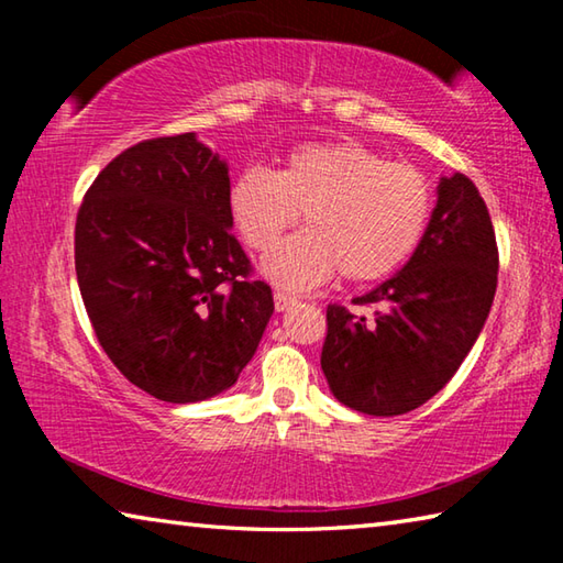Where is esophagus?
<instances>
[{
    "instance_id": "obj_1",
    "label": "esophagus",
    "mask_w": 563,
    "mask_h": 563,
    "mask_svg": "<svg viewBox=\"0 0 563 563\" xmlns=\"http://www.w3.org/2000/svg\"><path fill=\"white\" fill-rule=\"evenodd\" d=\"M275 310L278 312H285V310H290V308H295V305H298V298H295V295H290V292H283V290H275Z\"/></svg>"
}]
</instances>
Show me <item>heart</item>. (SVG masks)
Instances as JSON below:
<instances>
[{"mask_svg": "<svg viewBox=\"0 0 563 563\" xmlns=\"http://www.w3.org/2000/svg\"><path fill=\"white\" fill-rule=\"evenodd\" d=\"M225 206L255 253L273 251L302 213L308 231L265 258L263 273L283 288L310 290L338 268L355 283L402 268L430 225L432 188L417 168L389 164L357 141H312L290 148L275 170L235 174Z\"/></svg>", "mask_w": 563, "mask_h": 563, "instance_id": "1", "label": "heart"}]
</instances>
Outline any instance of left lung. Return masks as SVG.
Instances as JSON below:
<instances>
[{
    "mask_svg": "<svg viewBox=\"0 0 563 563\" xmlns=\"http://www.w3.org/2000/svg\"><path fill=\"white\" fill-rule=\"evenodd\" d=\"M499 253L487 203L464 174L444 176L405 268L355 298L373 318L328 308L320 365L342 405L375 417L417 409L450 383L487 322Z\"/></svg>",
    "mask_w": 563,
    "mask_h": 563,
    "instance_id": "1",
    "label": "left lung"
}]
</instances>
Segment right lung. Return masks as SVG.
<instances>
[{
    "mask_svg": "<svg viewBox=\"0 0 563 563\" xmlns=\"http://www.w3.org/2000/svg\"><path fill=\"white\" fill-rule=\"evenodd\" d=\"M228 164L196 133L148 139L101 170L76 216V280L121 375L174 405L235 385L273 316L231 233Z\"/></svg>",
    "mask_w": 563,
    "mask_h": 563,
    "instance_id": "right-lung-1",
    "label": "right lung"
}]
</instances>
